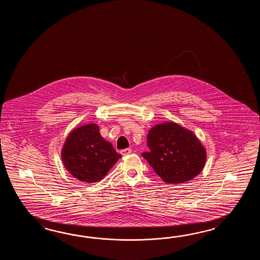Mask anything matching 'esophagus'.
Returning <instances> with one entry per match:
<instances>
[{
    "mask_svg": "<svg viewBox=\"0 0 260 260\" xmlns=\"http://www.w3.org/2000/svg\"><path fill=\"white\" fill-rule=\"evenodd\" d=\"M132 153V149H124L121 150V154L125 156V155L130 154Z\"/></svg>",
    "mask_w": 260,
    "mask_h": 260,
    "instance_id": "34e87169",
    "label": "esophagus"
}]
</instances>
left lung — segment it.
<instances>
[{
    "label": "left lung",
    "instance_id": "left-lung-1",
    "mask_svg": "<svg viewBox=\"0 0 260 260\" xmlns=\"http://www.w3.org/2000/svg\"><path fill=\"white\" fill-rule=\"evenodd\" d=\"M149 152L142 156L168 184L192 180L203 170L206 150L194 133L176 122L156 124L147 136Z\"/></svg>",
    "mask_w": 260,
    "mask_h": 260
}]
</instances>
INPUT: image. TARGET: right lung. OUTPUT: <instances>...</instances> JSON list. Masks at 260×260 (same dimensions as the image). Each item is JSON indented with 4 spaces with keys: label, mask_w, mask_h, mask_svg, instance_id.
Returning a JSON list of instances; mask_svg holds the SVG:
<instances>
[{
    "label": "right lung",
    "mask_w": 260,
    "mask_h": 260,
    "mask_svg": "<svg viewBox=\"0 0 260 260\" xmlns=\"http://www.w3.org/2000/svg\"><path fill=\"white\" fill-rule=\"evenodd\" d=\"M121 157L111 142L102 138L95 123L74 128L61 150L67 171L78 180L87 183L103 179Z\"/></svg>",
    "instance_id": "right-lung-1"
}]
</instances>
